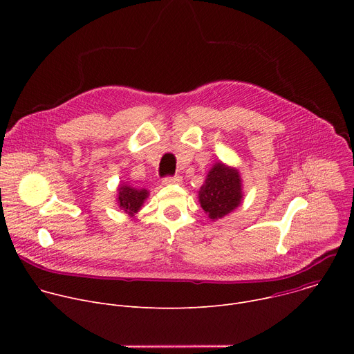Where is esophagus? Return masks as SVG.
Listing matches in <instances>:
<instances>
[{
    "instance_id": "1",
    "label": "esophagus",
    "mask_w": 354,
    "mask_h": 354,
    "mask_svg": "<svg viewBox=\"0 0 354 354\" xmlns=\"http://www.w3.org/2000/svg\"><path fill=\"white\" fill-rule=\"evenodd\" d=\"M182 182V178L179 175H175V176H165L162 179V183L164 185H174V183H180Z\"/></svg>"
}]
</instances>
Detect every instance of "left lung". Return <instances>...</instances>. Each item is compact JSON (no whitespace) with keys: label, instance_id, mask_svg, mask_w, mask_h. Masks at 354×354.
I'll use <instances>...</instances> for the list:
<instances>
[{"label":"left lung","instance_id":"8db88e82","mask_svg":"<svg viewBox=\"0 0 354 354\" xmlns=\"http://www.w3.org/2000/svg\"><path fill=\"white\" fill-rule=\"evenodd\" d=\"M242 200L241 178L236 169L216 164L200 187L198 201L212 220L221 218L235 210Z\"/></svg>","mask_w":354,"mask_h":354}]
</instances>
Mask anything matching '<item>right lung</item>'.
Wrapping results in <instances>:
<instances>
[{
    "instance_id": "add662e5",
    "label": "right lung",
    "mask_w": 354,
    "mask_h": 354,
    "mask_svg": "<svg viewBox=\"0 0 354 354\" xmlns=\"http://www.w3.org/2000/svg\"><path fill=\"white\" fill-rule=\"evenodd\" d=\"M147 196H148V192L145 189H134L131 186L124 185L119 187L118 203L126 213L134 214L140 210Z\"/></svg>"
}]
</instances>
